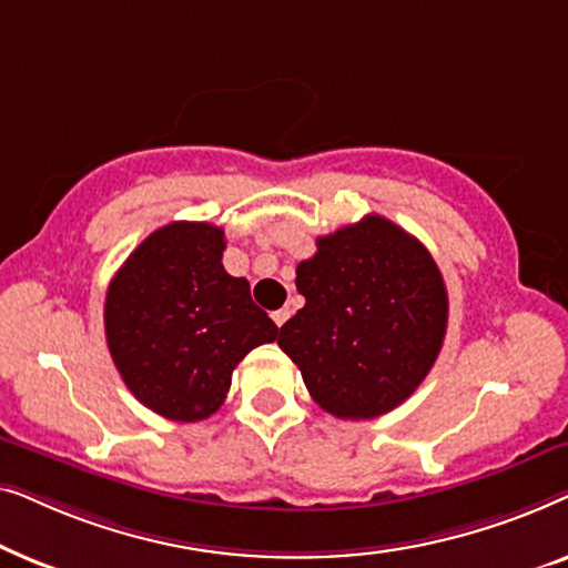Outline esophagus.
<instances>
[{"mask_svg":"<svg viewBox=\"0 0 568 568\" xmlns=\"http://www.w3.org/2000/svg\"><path fill=\"white\" fill-rule=\"evenodd\" d=\"M290 310H286V307H282V310H276V313H271V317H274V323L278 325V328H282V325L286 323V321H290Z\"/></svg>","mask_w":568,"mask_h":568,"instance_id":"1","label":"esophagus"}]
</instances>
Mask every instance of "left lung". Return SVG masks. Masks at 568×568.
Masks as SVG:
<instances>
[{
    "instance_id": "obj_1",
    "label": "left lung",
    "mask_w": 568,
    "mask_h": 568,
    "mask_svg": "<svg viewBox=\"0 0 568 568\" xmlns=\"http://www.w3.org/2000/svg\"><path fill=\"white\" fill-rule=\"evenodd\" d=\"M305 307L278 333L310 395L336 418H377L410 398L437 362L447 290L432 253L369 214L317 237L297 266Z\"/></svg>"
}]
</instances>
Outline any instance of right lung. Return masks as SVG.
Listing matches in <instances>:
<instances>
[{
	"label": "right lung",
	"mask_w": 568,
	"mask_h": 568,
	"mask_svg": "<svg viewBox=\"0 0 568 568\" xmlns=\"http://www.w3.org/2000/svg\"><path fill=\"white\" fill-rule=\"evenodd\" d=\"M224 230L170 222L154 230L105 294V341L139 403L170 422H201L227 398L232 372L278 328L251 284L222 266Z\"/></svg>",
	"instance_id": "obj_1"
}]
</instances>
